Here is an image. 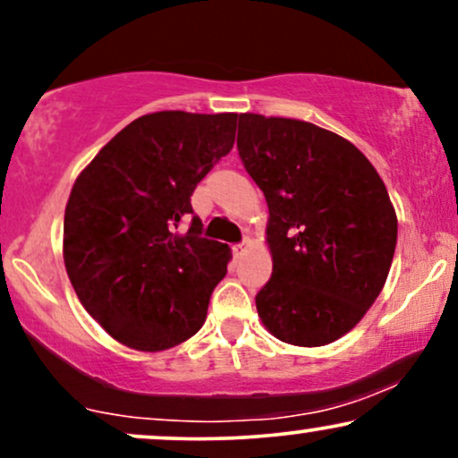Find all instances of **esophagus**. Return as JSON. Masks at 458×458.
Here are the masks:
<instances>
[{
	"label": "esophagus",
	"mask_w": 458,
	"mask_h": 458,
	"mask_svg": "<svg viewBox=\"0 0 458 458\" xmlns=\"http://www.w3.org/2000/svg\"><path fill=\"white\" fill-rule=\"evenodd\" d=\"M247 245H250V239H245V241H243V243L234 245V247H233L234 256H243V254H245V251H247Z\"/></svg>",
	"instance_id": "esophagus-1"
}]
</instances>
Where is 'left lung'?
Segmentation results:
<instances>
[{
  "mask_svg": "<svg viewBox=\"0 0 458 458\" xmlns=\"http://www.w3.org/2000/svg\"><path fill=\"white\" fill-rule=\"evenodd\" d=\"M236 148L269 207L262 325L295 346L343 338L379 297L396 250L381 176L349 140L295 118L239 114Z\"/></svg>",
  "mask_w": 458,
  "mask_h": 458,
  "instance_id": "left-lung-1",
  "label": "left lung"
}]
</instances>
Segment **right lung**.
<instances>
[{
  "instance_id": "obj_1",
  "label": "right lung",
  "mask_w": 458,
  "mask_h": 458,
  "mask_svg": "<svg viewBox=\"0 0 458 458\" xmlns=\"http://www.w3.org/2000/svg\"><path fill=\"white\" fill-rule=\"evenodd\" d=\"M239 114L155 112L133 120L77 176L64 265L79 301L129 349L157 353L204 325L230 247L199 236L191 193L234 146Z\"/></svg>"
}]
</instances>
